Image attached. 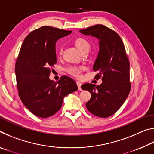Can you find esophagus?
<instances>
[{
  "mask_svg": "<svg viewBox=\"0 0 154 154\" xmlns=\"http://www.w3.org/2000/svg\"><path fill=\"white\" fill-rule=\"evenodd\" d=\"M77 86H78V89H79V90H82V88H81V86H82V83H81L79 82H77Z\"/></svg>",
  "mask_w": 154,
  "mask_h": 154,
  "instance_id": "1",
  "label": "esophagus"
}]
</instances>
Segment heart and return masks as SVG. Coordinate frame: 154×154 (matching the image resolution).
<instances>
[{
    "label": "heart",
    "mask_w": 154,
    "mask_h": 154,
    "mask_svg": "<svg viewBox=\"0 0 154 154\" xmlns=\"http://www.w3.org/2000/svg\"><path fill=\"white\" fill-rule=\"evenodd\" d=\"M75 45L79 50L83 52L84 51H89L90 49V43L86 38L80 37L78 38L75 41ZM62 51H60V53ZM83 67L79 66H70L66 69L68 73L75 77L79 78L82 76V71H83Z\"/></svg>",
    "instance_id": "heart-1"
}]
</instances>
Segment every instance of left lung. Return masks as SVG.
Segmentation results:
<instances>
[{"label":"left lung","instance_id":"1","mask_svg":"<svg viewBox=\"0 0 154 154\" xmlns=\"http://www.w3.org/2000/svg\"><path fill=\"white\" fill-rule=\"evenodd\" d=\"M79 32L99 39V52L93 71L98 72L96 79L102 77L103 80L100 85L92 83L82 85V90H87L92 95L85 106L94 116L108 118L121 107L131 88L130 63L124 43L118 33L102 24Z\"/></svg>","mask_w":154,"mask_h":154}]
</instances>
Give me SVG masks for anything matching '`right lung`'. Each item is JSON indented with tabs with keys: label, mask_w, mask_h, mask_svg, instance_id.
Wrapping results in <instances>:
<instances>
[{
	"label": "right lung",
	"mask_w": 154,
	"mask_h": 154,
	"mask_svg": "<svg viewBox=\"0 0 154 154\" xmlns=\"http://www.w3.org/2000/svg\"><path fill=\"white\" fill-rule=\"evenodd\" d=\"M72 31L51 26L33 30L25 38L15 63L18 94L31 113L39 118L53 116L61 108L63 99L78 87L71 77L49 79L50 68L56 63V43Z\"/></svg>",
	"instance_id": "obj_1"
}]
</instances>
